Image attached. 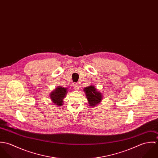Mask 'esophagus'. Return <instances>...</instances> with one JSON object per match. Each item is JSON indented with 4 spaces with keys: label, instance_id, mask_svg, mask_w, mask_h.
<instances>
[{
    "label": "esophagus",
    "instance_id": "esophagus-1",
    "mask_svg": "<svg viewBox=\"0 0 158 158\" xmlns=\"http://www.w3.org/2000/svg\"><path fill=\"white\" fill-rule=\"evenodd\" d=\"M78 85H79V84L78 83H75V84H74L73 85V88H74V89H75V90H78Z\"/></svg>",
    "mask_w": 158,
    "mask_h": 158
}]
</instances>
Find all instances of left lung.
<instances>
[{"mask_svg":"<svg viewBox=\"0 0 158 158\" xmlns=\"http://www.w3.org/2000/svg\"><path fill=\"white\" fill-rule=\"evenodd\" d=\"M83 91L86 95L89 106L92 108L95 107L96 105L99 104L103 99L102 94L94 85H90L85 88Z\"/></svg>","mask_w":158,"mask_h":158,"instance_id":"obj_1","label":"left lung"}]
</instances>
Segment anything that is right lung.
I'll return each instance as SVG.
<instances>
[{
  "label": "right lung",
  "instance_id": "add662e5",
  "mask_svg": "<svg viewBox=\"0 0 158 158\" xmlns=\"http://www.w3.org/2000/svg\"><path fill=\"white\" fill-rule=\"evenodd\" d=\"M68 93V88L62 86H57L50 94V98L52 103L57 106L63 105V99Z\"/></svg>",
  "mask_w": 158,
  "mask_h": 158
}]
</instances>
